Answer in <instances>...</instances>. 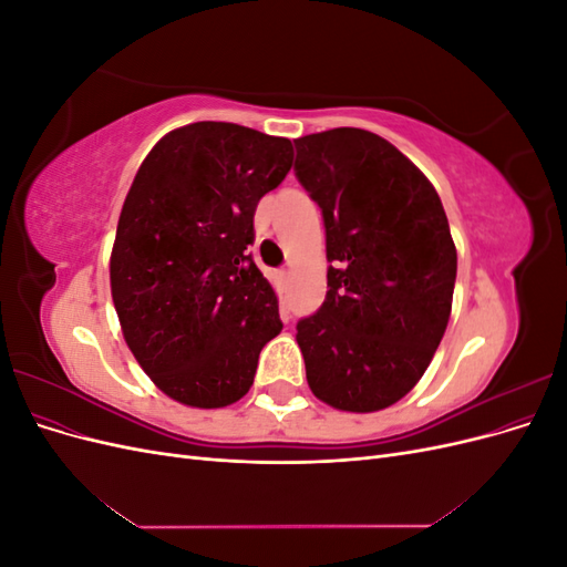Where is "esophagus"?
Returning a JSON list of instances; mask_svg holds the SVG:
<instances>
[{"mask_svg": "<svg viewBox=\"0 0 567 567\" xmlns=\"http://www.w3.org/2000/svg\"><path fill=\"white\" fill-rule=\"evenodd\" d=\"M277 279H279L281 284H288V281H290V271H288V269H279V271H277Z\"/></svg>", "mask_w": 567, "mask_h": 567, "instance_id": "esophagus-1", "label": "esophagus"}]
</instances>
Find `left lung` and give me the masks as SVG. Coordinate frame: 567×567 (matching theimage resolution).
<instances>
[{
    "label": "left lung",
    "mask_w": 567,
    "mask_h": 567,
    "mask_svg": "<svg viewBox=\"0 0 567 567\" xmlns=\"http://www.w3.org/2000/svg\"><path fill=\"white\" fill-rule=\"evenodd\" d=\"M296 173L319 203L329 290L298 323L315 398L371 414L414 388L447 329L456 246L442 200L383 136L336 127L296 140Z\"/></svg>",
    "instance_id": "left-lung-1"
}]
</instances>
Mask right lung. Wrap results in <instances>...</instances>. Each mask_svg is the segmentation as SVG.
<instances>
[{"label": "right lung", "instance_id": "1", "mask_svg": "<svg viewBox=\"0 0 567 567\" xmlns=\"http://www.w3.org/2000/svg\"><path fill=\"white\" fill-rule=\"evenodd\" d=\"M293 165V144L234 123H192L148 151L123 203L111 296L134 359L169 400L219 409L252 385L284 329L257 269L252 215Z\"/></svg>", "mask_w": 567, "mask_h": 567}]
</instances>
